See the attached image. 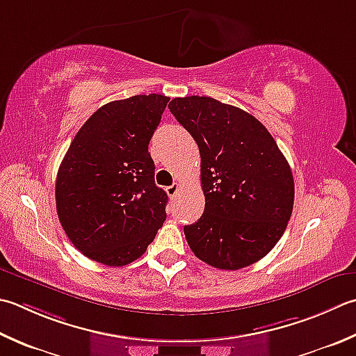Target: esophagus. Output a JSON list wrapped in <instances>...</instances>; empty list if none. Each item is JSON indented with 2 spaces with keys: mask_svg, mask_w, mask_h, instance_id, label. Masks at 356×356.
Masks as SVG:
<instances>
[{
  "mask_svg": "<svg viewBox=\"0 0 356 356\" xmlns=\"http://www.w3.org/2000/svg\"><path fill=\"white\" fill-rule=\"evenodd\" d=\"M180 190V184H172L171 186H166V193H168L170 197H174L177 194V191Z\"/></svg>",
  "mask_w": 356,
  "mask_h": 356,
  "instance_id": "34e87169",
  "label": "esophagus"
}]
</instances>
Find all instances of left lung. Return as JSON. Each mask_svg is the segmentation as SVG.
Masks as SVG:
<instances>
[{"label":"left lung","mask_w":356,"mask_h":356,"mask_svg":"<svg viewBox=\"0 0 356 356\" xmlns=\"http://www.w3.org/2000/svg\"><path fill=\"white\" fill-rule=\"evenodd\" d=\"M171 114L200 152L205 210L185 225L200 261L239 270L262 259L281 239L293 211L295 182L275 138L252 114L211 97H184Z\"/></svg>","instance_id":"1"}]
</instances>
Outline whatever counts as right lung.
<instances>
[{"mask_svg":"<svg viewBox=\"0 0 356 356\" xmlns=\"http://www.w3.org/2000/svg\"><path fill=\"white\" fill-rule=\"evenodd\" d=\"M168 102L149 94L106 103L69 146L55 182L57 214L89 259L127 266L163 225L168 196L154 182L148 145Z\"/></svg>","mask_w":356,"mask_h":356,"instance_id":"1","label":"right lung"}]
</instances>
